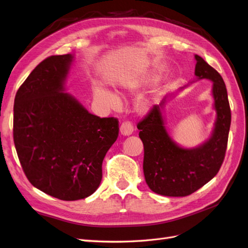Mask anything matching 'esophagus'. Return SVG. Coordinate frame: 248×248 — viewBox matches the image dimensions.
<instances>
[{"instance_id": "34e87169", "label": "esophagus", "mask_w": 248, "mask_h": 248, "mask_svg": "<svg viewBox=\"0 0 248 248\" xmlns=\"http://www.w3.org/2000/svg\"><path fill=\"white\" fill-rule=\"evenodd\" d=\"M133 132V125L130 121H124L120 126V133L122 136H130Z\"/></svg>"}]
</instances>
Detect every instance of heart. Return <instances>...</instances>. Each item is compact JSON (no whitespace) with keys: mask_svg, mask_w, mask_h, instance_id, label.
<instances>
[{"mask_svg":"<svg viewBox=\"0 0 248 248\" xmlns=\"http://www.w3.org/2000/svg\"><path fill=\"white\" fill-rule=\"evenodd\" d=\"M95 97L98 101L103 103L104 105L108 106V108H117L120 105V99L116 95V93H113L110 91L102 88V86H96ZM140 108H144L145 104L143 103L142 105H140Z\"/></svg>","mask_w":248,"mask_h":248,"instance_id":"heart-1","label":"heart"}]
</instances>
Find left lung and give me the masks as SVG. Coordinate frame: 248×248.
<instances>
[{
  "label": "left lung",
  "instance_id": "1",
  "mask_svg": "<svg viewBox=\"0 0 248 248\" xmlns=\"http://www.w3.org/2000/svg\"><path fill=\"white\" fill-rule=\"evenodd\" d=\"M195 59V75L214 82L217 121L211 139L195 149L177 146L165 128L160 105L153 106L137 125L144 145L146 183L159 195H190L216 175L224 160L232 120L226 86L215 69L198 55Z\"/></svg>",
  "mask_w": 248,
  "mask_h": 248
}]
</instances>
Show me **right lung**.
I'll use <instances>...</instances> for the list:
<instances>
[{"mask_svg":"<svg viewBox=\"0 0 248 248\" xmlns=\"http://www.w3.org/2000/svg\"><path fill=\"white\" fill-rule=\"evenodd\" d=\"M72 55L46 57L16 92L13 140L32 186L60 200L95 192L102 162L119 136L117 118H100L63 91Z\"/></svg>","mask_w":248,"mask_h":248,"instance_id":"1","label":"right lung"}]
</instances>
